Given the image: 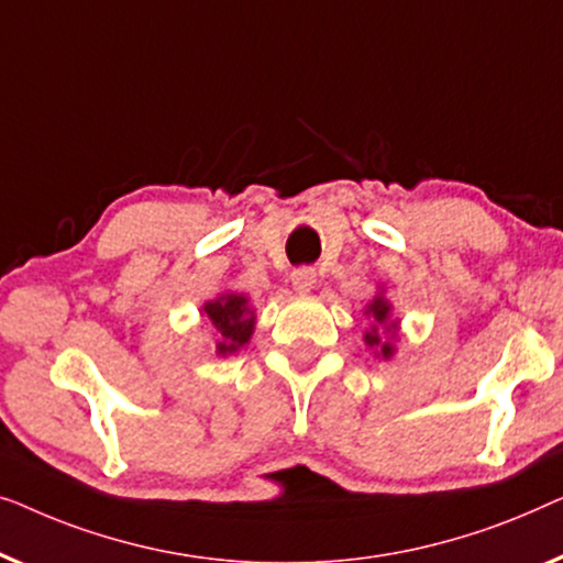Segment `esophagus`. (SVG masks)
I'll list each match as a JSON object with an SVG mask.
<instances>
[{"label": "esophagus", "mask_w": 563, "mask_h": 563, "mask_svg": "<svg viewBox=\"0 0 563 563\" xmlns=\"http://www.w3.org/2000/svg\"><path fill=\"white\" fill-rule=\"evenodd\" d=\"M290 280H292V288H296L298 292H308V290L313 288V283H316L313 267H298V271H292Z\"/></svg>", "instance_id": "34e87169"}]
</instances>
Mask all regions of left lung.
<instances>
[{"label": "left lung", "instance_id": "left-lung-1", "mask_svg": "<svg viewBox=\"0 0 563 563\" xmlns=\"http://www.w3.org/2000/svg\"><path fill=\"white\" fill-rule=\"evenodd\" d=\"M367 313L375 316L377 323H385L387 321V313H390V306H387L383 298H377V300H372V306L367 308ZM390 327H393V323H390ZM387 331H390V329H387ZM364 342H367L369 346H379V354H383L385 360L393 354V344L390 342H383V339H379V334H377V329H372L369 334H364Z\"/></svg>", "mask_w": 563, "mask_h": 563}]
</instances>
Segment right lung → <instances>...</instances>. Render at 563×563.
Returning <instances> with one entry per match:
<instances>
[{
	"label": "right lung",
	"instance_id": "right-lung-1",
	"mask_svg": "<svg viewBox=\"0 0 563 563\" xmlns=\"http://www.w3.org/2000/svg\"><path fill=\"white\" fill-rule=\"evenodd\" d=\"M203 311L221 334V342H219L221 354L236 352L242 344L250 342L252 327H255V316H252V311L247 308V298L229 292V296H221L219 300L206 303Z\"/></svg>",
	"mask_w": 563,
	"mask_h": 563
}]
</instances>
